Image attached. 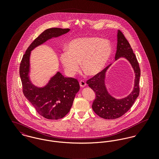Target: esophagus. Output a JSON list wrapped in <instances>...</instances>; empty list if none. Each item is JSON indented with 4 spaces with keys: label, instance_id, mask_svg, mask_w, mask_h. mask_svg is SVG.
<instances>
[{
    "label": "esophagus",
    "instance_id": "obj_1",
    "mask_svg": "<svg viewBox=\"0 0 159 159\" xmlns=\"http://www.w3.org/2000/svg\"><path fill=\"white\" fill-rule=\"evenodd\" d=\"M80 86L81 88H84L86 86V82L84 81L81 80V81H80Z\"/></svg>",
    "mask_w": 159,
    "mask_h": 159
}]
</instances>
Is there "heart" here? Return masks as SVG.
Wrapping results in <instances>:
<instances>
[{
	"mask_svg": "<svg viewBox=\"0 0 159 159\" xmlns=\"http://www.w3.org/2000/svg\"><path fill=\"white\" fill-rule=\"evenodd\" d=\"M113 52L110 40L95 37H81L68 43L67 49L60 54V61L69 76L82 69L89 75L100 73L108 62Z\"/></svg>",
	"mask_w": 159,
	"mask_h": 159,
	"instance_id": "obj_1",
	"label": "heart"
}]
</instances>
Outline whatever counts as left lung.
<instances>
[{"mask_svg":"<svg viewBox=\"0 0 159 159\" xmlns=\"http://www.w3.org/2000/svg\"><path fill=\"white\" fill-rule=\"evenodd\" d=\"M117 40L115 61L120 58H124L130 64L135 73L132 91L122 98H116L109 93L106 86V77L112 64L87 81V84L96 95L92 105V110L98 116L106 119H117L127 112L139 93V80L141 73L136 56L129 43L119 30H117Z\"/></svg>","mask_w":159,"mask_h":159,"instance_id":"1","label":"left lung"}]
</instances>
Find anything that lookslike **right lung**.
Instances as JSON below:
<instances>
[{
  "label": "right lung",
  "instance_id": "add662e5",
  "mask_svg": "<svg viewBox=\"0 0 159 159\" xmlns=\"http://www.w3.org/2000/svg\"><path fill=\"white\" fill-rule=\"evenodd\" d=\"M70 30V29L54 27L43 31L29 46L20 64V75L24 95L37 113L48 119L57 120L68 113L80 90V84L77 80L67 78L58 71L43 86H35L29 76L31 51L48 40L64 35Z\"/></svg>",
  "mask_w": 159,
  "mask_h": 159
}]
</instances>
